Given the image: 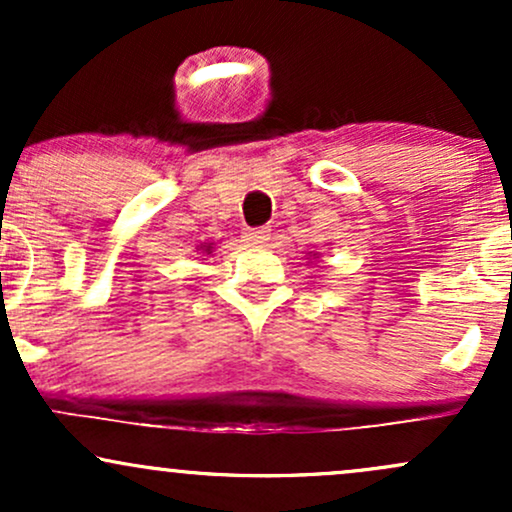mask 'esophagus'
Instances as JSON below:
<instances>
[{
	"mask_svg": "<svg viewBox=\"0 0 512 512\" xmlns=\"http://www.w3.org/2000/svg\"><path fill=\"white\" fill-rule=\"evenodd\" d=\"M272 236V228H250V231H245V243L248 245H264Z\"/></svg>",
	"mask_w": 512,
	"mask_h": 512,
	"instance_id": "obj_1",
	"label": "esophagus"
}]
</instances>
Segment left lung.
I'll list each match as a JSON object with an SVG mask.
<instances>
[{"instance_id":"8db88e82","label":"left lung","mask_w":512,"mask_h":512,"mask_svg":"<svg viewBox=\"0 0 512 512\" xmlns=\"http://www.w3.org/2000/svg\"><path fill=\"white\" fill-rule=\"evenodd\" d=\"M305 260H317V252H308V257Z\"/></svg>"}]
</instances>
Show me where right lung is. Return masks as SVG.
<instances>
[{
  "label": "right lung",
  "mask_w": 512,
  "mask_h": 512,
  "mask_svg": "<svg viewBox=\"0 0 512 512\" xmlns=\"http://www.w3.org/2000/svg\"><path fill=\"white\" fill-rule=\"evenodd\" d=\"M197 250H202V252H207V255H211V252H214V243H204V245H199Z\"/></svg>",
  "instance_id": "1"
}]
</instances>
